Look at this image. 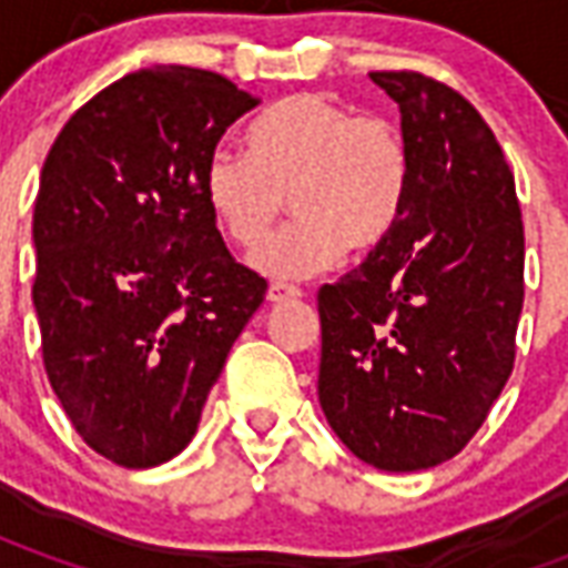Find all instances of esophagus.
Here are the masks:
<instances>
[{
    "label": "esophagus",
    "mask_w": 568,
    "mask_h": 568,
    "mask_svg": "<svg viewBox=\"0 0 568 568\" xmlns=\"http://www.w3.org/2000/svg\"><path fill=\"white\" fill-rule=\"evenodd\" d=\"M295 297H301V288H295V285L273 283L271 288H267V301H271V304H283V301H295Z\"/></svg>",
    "instance_id": "obj_1"
}]
</instances>
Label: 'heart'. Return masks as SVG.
<instances>
[{"mask_svg": "<svg viewBox=\"0 0 568 568\" xmlns=\"http://www.w3.org/2000/svg\"><path fill=\"white\" fill-rule=\"evenodd\" d=\"M246 151H212L200 191L219 231L243 248L263 243L290 197L296 222L252 255L273 280L320 271L341 248L368 252L405 210L410 149L389 118L297 93L248 124Z\"/></svg>", "mask_w": 568, "mask_h": 568, "instance_id": "obj_1", "label": "heart"}]
</instances>
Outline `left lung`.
<instances>
[{"mask_svg": "<svg viewBox=\"0 0 568 568\" xmlns=\"http://www.w3.org/2000/svg\"><path fill=\"white\" fill-rule=\"evenodd\" d=\"M402 112L405 210L368 258L320 288V405L381 471H419L471 440L514 368L524 222L499 142L465 97L371 72Z\"/></svg>", "mask_w": 568, "mask_h": 568, "instance_id": "8db88e82", "label": "left lung"}]
</instances>
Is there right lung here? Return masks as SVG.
Returning <instances> with one entry per match:
<instances>
[{
  "label": "right lung",
  "instance_id": "add662e5",
  "mask_svg": "<svg viewBox=\"0 0 568 568\" xmlns=\"http://www.w3.org/2000/svg\"><path fill=\"white\" fill-rule=\"evenodd\" d=\"M258 105L215 72H130L69 118L32 212V307L51 389L124 468L185 450L267 283L231 258L200 191L224 130Z\"/></svg>",
  "mask_w": 568,
  "mask_h": 568
}]
</instances>
